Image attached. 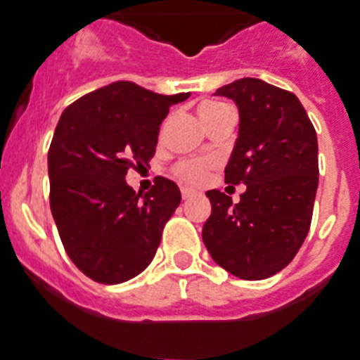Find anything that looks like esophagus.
<instances>
[{"label": "esophagus", "instance_id": "34e87169", "mask_svg": "<svg viewBox=\"0 0 360 360\" xmlns=\"http://www.w3.org/2000/svg\"><path fill=\"white\" fill-rule=\"evenodd\" d=\"M181 195H183V199H190V198H194V195H195V190H192V188H186V186H183V188H181Z\"/></svg>", "mask_w": 360, "mask_h": 360}]
</instances>
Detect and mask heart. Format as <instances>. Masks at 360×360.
<instances>
[{
    "mask_svg": "<svg viewBox=\"0 0 360 360\" xmlns=\"http://www.w3.org/2000/svg\"><path fill=\"white\" fill-rule=\"evenodd\" d=\"M225 110H229V105L223 102L207 101L199 105V115H201V119L207 120L223 113ZM210 166H212V161H207V159H183L174 166V174L175 177H179L188 185H201L207 179Z\"/></svg>",
    "mask_w": 360,
    "mask_h": 360,
    "instance_id": "obj_1",
    "label": "heart"
}]
</instances>
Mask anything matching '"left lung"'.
<instances>
[{"instance_id":"left-lung-1","label":"left lung","mask_w":360,"mask_h":360,"mask_svg":"<svg viewBox=\"0 0 360 360\" xmlns=\"http://www.w3.org/2000/svg\"><path fill=\"white\" fill-rule=\"evenodd\" d=\"M216 95L240 111L225 183L247 188L240 203L208 190L212 214L203 243L231 274L264 280L291 264L309 232L319 186L316 131L297 95L258 78H240Z\"/></svg>"}]
</instances>
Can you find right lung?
<instances>
[{
	"mask_svg": "<svg viewBox=\"0 0 360 360\" xmlns=\"http://www.w3.org/2000/svg\"><path fill=\"white\" fill-rule=\"evenodd\" d=\"M188 96L120 80L63 110L49 148L51 212L71 262L95 282L122 283L152 264L181 192L159 175L135 194L126 174L150 162L170 105Z\"/></svg>",
	"mask_w": 360,
	"mask_h": 360,
	"instance_id": "1",
	"label": "right lung"
}]
</instances>
